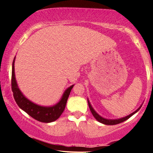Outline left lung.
Here are the masks:
<instances>
[{"label":"left lung","instance_id":"1","mask_svg":"<svg viewBox=\"0 0 153 153\" xmlns=\"http://www.w3.org/2000/svg\"><path fill=\"white\" fill-rule=\"evenodd\" d=\"M88 104L89 108H90L91 112V113H92L93 115H94L95 119H96L97 121H98L99 122L102 123V124H106V125L117 124H120V123H122L123 122H124V121L127 120L128 118H130L132 115H134V114H136V113L140 110V108H141V106H142V105H140L139 108H138L136 111H134V112L131 113V114H130L127 116L124 117H122V118H120V119H115V120H110V119L104 118V117H101L100 115H99L98 113L96 112V110H95L93 108V107L91 105V102H90V101L88 100Z\"/></svg>","mask_w":153,"mask_h":153}]
</instances>
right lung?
<instances>
[{
  "mask_svg": "<svg viewBox=\"0 0 153 153\" xmlns=\"http://www.w3.org/2000/svg\"><path fill=\"white\" fill-rule=\"evenodd\" d=\"M15 57L13 59L12 66V91L13 92L14 98L17 102V105L22 110L27 112L29 116L35 119L36 120L41 122L50 123L57 120L62 112H64L66 106L67 99L70 94L71 91L74 85H72L65 91L60 100L53 106H41L31 102L28 98H26L20 89L19 88L16 81L15 74Z\"/></svg>",
  "mask_w": 153,
  "mask_h": 153,
  "instance_id": "1",
  "label": "right lung"
}]
</instances>
